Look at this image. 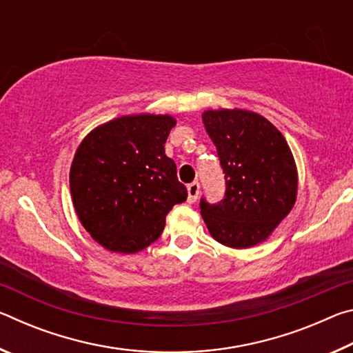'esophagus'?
<instances>
[{"label":"esophagus","instance_id":"obj_1","mask_svg":"<svg viewBox=\"0 0 353 353\" xmlns=\"http://www.w3.org/2000/svg\"><path fill=\"white\" fill-rule=\"evenodd\" d=\"M187 190H188V202L190 204H193V202H196V199H198V196L201 193V185H199V182H191Z\"/></svg>","mask_w":353,"mask_h":353}]
</instances>
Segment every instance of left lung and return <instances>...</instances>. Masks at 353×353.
I'll return each mask as SVG.
<instances>
[{
  "label": "left lung",
  "instance_id": "8db88e82",
  "mask_svg": "<svg viewBox=\"0 0 353 353\" xmlns=\"http://www.w3.org/2000/svg\"><path fill=\"white\" fill-rule=\"evenodd\" d=\"M202 121L218 151L225 194L218 204L201 199L210 235L224 246L252 248L265 241L297 194V170L280 130L259 113L207 110Z\"/></svg>",
  "mask_w": 353,
  "mask_h": 353
}]
</instances>
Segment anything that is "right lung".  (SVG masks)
<instances>
[{"label": "right lung", "instance_id": "1", "mask_svg": "<svg viewBox=\"0 0 353 353\" xmlns=\"http://www.w3.org/2000/svg\"><path fill=\"white\" fill-rule=\"evenodd\" d=\"M176 119L128 115L92 130L77 148L70 190L82 225L112 252L135 254L163 232L166 214L187 201L165 143Z\"/></svg>", "mask_w": 353, "mask_h": 353}]
</instances>
